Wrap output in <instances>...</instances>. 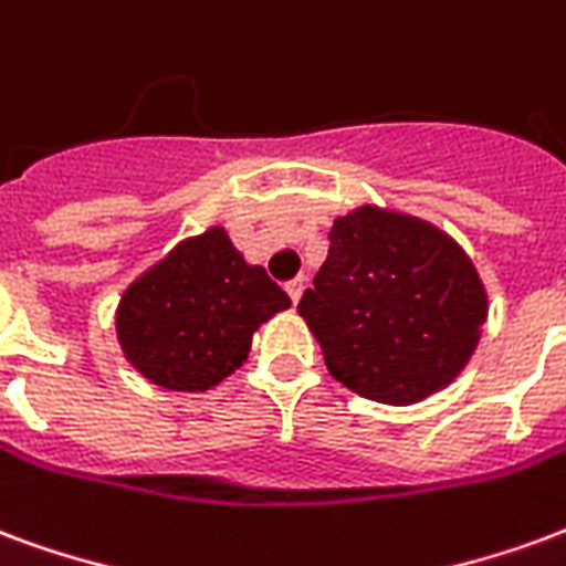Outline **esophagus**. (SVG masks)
Returning a JSON list of instances; mask_svg holds the SVG:
<instances>
[{
	"mask_svg": "<svg viewBox=\"0 0 566 566\" xmlns=\"http://www.w3.org/2000/svg\"><path fill=\"white\" fill-rule=\"evenodd\" d=\"M286 292H289V298H292V301H295V304H298L301 292H304V277L289 280V283H286Z\"/></svg>",
	"mask_w": 566,
	"mask_h": 566,
	"instance_id": "34e87169",
	"label": "esophagus"
}]
</instances>
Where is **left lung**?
I'll return each instance as SVG.
<instances>
[{"mask_svg":"<svg viewBox=\"0 0 566 566\" xmlns=\"http://www.w3.org/2000/svg\"><path fill=\"white\" fill-rule=\"evenodd\" d=\"M298 313L346 389L416 403L468 365L485 323V289L447 234L361 208L334 220Z\"/></svg>","mask_w":566,"mask_h":566,"instance_id":"8db88e82","label":"left lung"}]
</instances>
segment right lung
Returning <instances> with one entry per match:
<instances>
[{
  "mask_svg": "<svg viewBox=\"0 0 566 566\" xmlns=\"http://www.w3.org/2000/svg\"><path fill=\"white\" fill-rule=\"evenodd\" d=\"M289 304L265 268L247 265L226 232L210 229L126 289L119 344L156 386L205 391L241 368L255 328Z\"/></svg>",
  "mask_w": 566,
  "mask_h": 566,
  "instance_id": "right-lung-1",
  "label": "right lung"
}]
</instances>
